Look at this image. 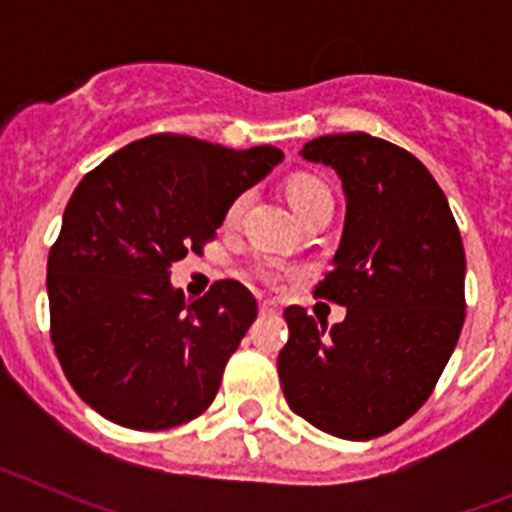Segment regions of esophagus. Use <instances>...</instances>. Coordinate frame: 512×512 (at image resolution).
I'll use <instances>...</instances> for the list:
<instances>
[{
  "instance_id": "esophagus-1",
  "label": "esophagus",
  "mask_w": 512,
  "mask_h": 512,
  "mask_svg": "<svg viewBox=\"0 0 512 512\" xmlns=\"http://www.w3.org/2000/svg\"><path fill=\"white\" fill-rule=\"evenodd\" d=\"M259 310H261V315H279V305L274 300H264L259 305Z\"/></svg>"
}]
</instances>
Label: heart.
Listing matches in <instances>:
<instances>
[{"label": "heart", "instance_id": "1", "mask_svg": "<svg viewBox=\"0 0 512 512\" xmlns=\"http://www.w3.org/2000/svg\"><path fill=\"white\" fill-rule=\"evenodd\" d=\"M287 194H289V202H292V207H295L300 215H305V212L310 210L315 202L328 200V197H330L328 187H325L320 179H315V176H307V174L292 176V179H289V184H287ZM248 200H251V194H248V192L238 194V197L230 202L228 212H225V223H228V225L238 223L243 212H246ZM253 274H256L261 282L277 284L279 279H282V274H284V266L279 264L277 259H261V261H256V266H253Z\"/></svg>", "mask_w": 512, "mask_h": 512}]
</instances>
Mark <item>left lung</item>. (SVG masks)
Listing matches in <instances>:
<instances>
[{
  "label": "left lung",
  "mask_w": 512,
  "mask_h": 512,
  "mask_svg": "<svg viewBox=\"0 0 512 512\" xmlns=\"http://www.w3.org/2000/svg\"><path fill=\"white\" fill-rule=\"evenodd\" d=\"M302 158L336 169L346 223L315 295L346 307L328 323L287 307L279 379L289 408L330 436L369 441L418 413L464 325V243L431 171L366 133L323 135Z\"/></svg>",
  "instance_id": "left-lung-1"
}]
</instances>
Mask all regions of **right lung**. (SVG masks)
<instances>
[{"label": "right lung", "instance_id": "obj_1", "mask_svg": "<svg viewBox=\"0 0 512 512\" xmlns=\"http://www.w3.org/2000/svg\"><path fill=\"white\" fill-rule=\"evenodd\" d=\"M282 158L158 133L81 179L48 253V302L61 369L89 408L135 431L210 408L259 305L235 279L189 302L171 264L202 253L230 202Z\"/></svg>", "mask_w": 512, "mask_h": 512}]
</instances>
